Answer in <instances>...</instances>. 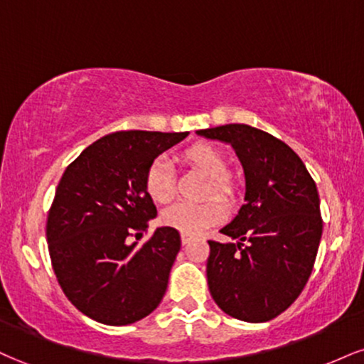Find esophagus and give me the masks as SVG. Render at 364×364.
Masks as SVG:
<instances>
[{
  "instance_id": "esophagus-1",
  "label": "esophagus",
  "mask_w": 364,
  "mask_h": 364,
  "mask_svg": "<svg viewBox=\"0 0 364 364\" xmlns=\"http://www.w3.org/2000/svg\"><path fill=\"white\" fill-rule=\"evenodd\" d=\"M195 235H188V232H181V243L183 245H188L191 240H193Z\"/></svg>"
}]
</instances>
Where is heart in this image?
I'll return each instance as SVG.
<instances>
[{"mask_svg":"<svg viewBox=\"0 0 364 364\" xmlns=\"http://www.w3.org/2000/svg\"><path fill=\"white\" fill-rule=\"evenodd\" d=\"M181 161L208 178L205 195L212 191L229 196L235 191V183L228 171V162L219 149L210 144H195L181 152ZM145 191L156 203H169L174 198V174L166 159H156L145 173ZM225 207L215 196L200 203L181 202L173 205L161 217L162 224L179 232L196 235L224 219Z\"/></svg>","mask_w":364,"mask_h":364,"instance_id":"1","label":"heart"}]
</instances>
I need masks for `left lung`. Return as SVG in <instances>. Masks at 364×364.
Here are the masks:
<instances>
[{"label": "left lung", "instance_id": "left-lung-1", "mask_svg": "<svg viewBox=\"0 0 364 364\" xmlns=\"http://www.w3.org/2000/svg\"><path fill=\"white\" fill-rule=\"evenodd\" d=\"M235 149L245 171V205L220 229L236 243L208 241L207 282L229 316L262 323L301 294L321 240L320 198L298 154L248 124L198 129Z\"/></svg>", "mask_w": 364, "mask_h": 364}]
</instances>
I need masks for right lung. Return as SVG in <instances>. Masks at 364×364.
I'll use <instances>...</instances> for the list:
<instances>
[{
    "mask_svg": "<svg viewBox=\"0 0 364 364\" xmlns=\"http://www.w3.org/2000/svg\"><path fill=\"white\" fill-rule=\"evenodd\" d=\"M186 136L188 132L111 133L63 173L46 236L63 292L89 318L114 327L135 323L164 298L181 248L179 232L157 228L140 248L128 237L145 231L157 215L145 191L149 166Z\"/></svg>",
    "mask_w": 364,
    "mask_h": 364,
    "instance_id": "right-lung-1",
    "label": "right lung"
}]
</instances>
